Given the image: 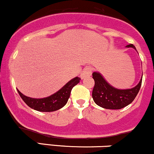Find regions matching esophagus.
Returning <instances> with one entry per match:
<instances>
[{
  "mask_svg": "<svg viewBox=\"0 0 154 154\" xmlns=\"http://www.w3.org/2000/svg\"><path fill=\"white\" fill-rule=\"evenodd\" d=\"M91 74H92V69L90 66H88L83 69L82 73H81L80 77L82 79H85L86 78V77H88V76H91Z\"/></svg>",
  "mask_w": 154,
  "mask_h": 154,
  "instance_id": "esophagus-1",
  "label": "esophagus"
}]
</instances>
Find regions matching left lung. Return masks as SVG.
<instances>
[{"label":"left lung","instance_id":"8db88e82","mask_svg":"<svg viewBox=\"0 0 154 154\" xmlns=\"http://www.w3.org/2000/svg\"><path fill=\"white\" fill-rule=\"evenodd\" d=\"M135 48L132 44L127 45ZM95 85L92 96L95 103L107 109H120L131 103L137 95L142 84V78L135 88L128 90H119L110 85L98 72H93Z\"/></svg>","mask_w":154,"mask_h":154}]
</instances>
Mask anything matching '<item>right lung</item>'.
<instances>
[{"instance_id": "obj_1", "label": "right lung", "mask_w": 154, "mask_h": 154, "mask_svg": "<svg viewBox=\"0 0 154 154\" xmlns=\"http://www.w3.org/2000/svg\"><path fill=\"white\" fill-rule=\"evenodd\" d=\"M78 77L71 79L63 87L51 96L44 98H32L23 95L17 90L19 95L28 106L38 111L51 112L61 109L66 105L70 96L72 89L80 81Z\"/></svg>"}]
</instances>
